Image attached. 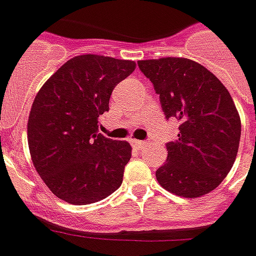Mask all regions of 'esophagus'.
<instances>
[{"instance_id":"34e87169","label":"esophagus","mask_w":256,"mask_h":256,"mask_svg":"<svg viewBox=\"0 0 256 256\" xmlns=\"http://www.w3.org/2000/svg\"><path fill=\"white\" fill-rule=\"evenodd\" d=\"M132 144L135 146H138V148H141V146H145V141H140V140H132Z\"/></svg>"}]
</instances>
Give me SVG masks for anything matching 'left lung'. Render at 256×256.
I'll return each mask as SVG.
<instances>
[{
    "instance_id": "1",
    "label": "left lung",
    "mask_w": 256,
    "mask_h": 256,
    "mask_svg": "<svg viewBox=\"0 0 256 256\" xmlns=\"http://www.w3.org/2000/svg\"><path fill=\"white\" fill-rule=\"evenodd\" d=\"M166 118H176L178 140L166 144V162L155 176L164 190L184 198L214 191L235 162L241 118L231 94L204 65L188 58L142 60Z\"/></svg>"
}]
</instances>
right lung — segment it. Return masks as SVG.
Masks as SVG:
<instances>
[{
    "label": "right lung",
    "instance_id": "add662e5",
    "mask_svg": "<svg viewBox=\"0 0 256 256\" xmlns=\"http://www.w3.org/2000/svg\"><path fill=\"white\" fill-rule=\"evenodd\" d=\"M135 66L130 60L78 55L36 94L28 116L30 154L36 172L60 200L88 205L121 186L131 145L98 134V118L110 110L115 85Z\"/></svg>",
    "mask_w": 256,
    "mask_h": 256
}]
</instances>
